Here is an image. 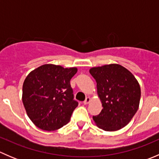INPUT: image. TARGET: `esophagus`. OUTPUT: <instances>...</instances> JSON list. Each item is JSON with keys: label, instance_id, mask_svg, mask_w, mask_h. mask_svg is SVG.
I'll return each instance as SVG.
<instances>
[{"label": "esophagus", "instance_id": "1", "mask_svg": "<svg viewBox=\"0 0 159 159\" xmlns=\"http://www.w3.org/2000/svg\"><path fill=\"white\" fill-rule=\"evenodd\" d=\"M91 98H90V97H87V98H86L85 100H84V105H87V104H89V102H91Z\"/></svg>", "mask_w": 159, "mask_h": 159}]
</instances>
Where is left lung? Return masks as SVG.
<instances>
[{"label": "left lung", "instance_id": "1", "mask_svg": "<svg viewBox=\"0 0 159 159\" xmlns=\"http://www.w3.org/2000/svg\"><path fill=\"white\" fill-rule=\"evenodd\" d=\"M90 74L97 83L102 111L93 120L104 131L121 129L131 121L139 107L141 89L135 77L118 64L94 67Z\"/></svg>", "mask_w": 159, "mask_h": 159}]
</instances>
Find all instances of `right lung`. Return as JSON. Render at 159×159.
<instances>
[{"label":"right lung","mask_w":159,"mask_h":159,"mask_svg":"<svg viewBox=\"0 0 159 159\" xmlns=\"http://www.w3.org/2000/svg\"><path fill=\"white\" fill-rule=\"evenodd\" d=\"M78 68L46 64L31 70L22 88V102L32 122L44 131L61 129L70 121L78 103L70 80Z\"/></svg>","instance_id":"1"}]
</instances>
